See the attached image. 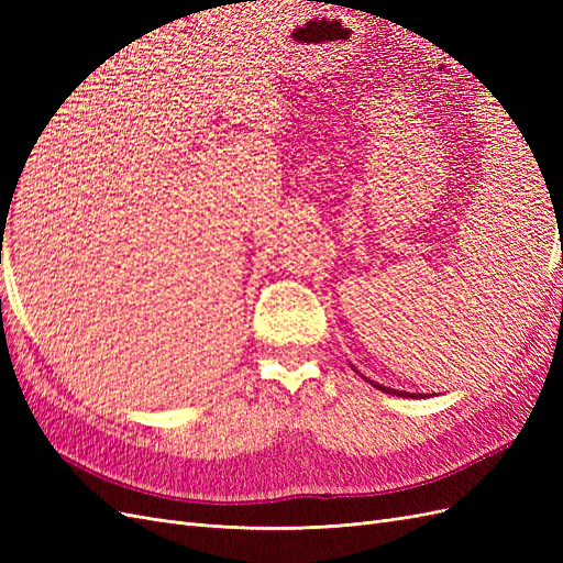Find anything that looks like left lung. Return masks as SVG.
I'll return each instance as SVG.
<instances>
[{
    "label": "left lung",
    "mask_w": 563,
    "mask_h": 563,
    "mask_svg": "<svg viewBox=\"0 0 563 563\" xmlns=\"http://www.w3.org/2000/svg\"><path fill=\"white\" fill-rule=\"evenodd\" d=\"M371 383V380H368ZM373 387H378V389H383V391H387V395H397V397H416V395H408V391H399V389H389V387H383V385H378V383H371Z\"/></svg>",
    "instance_id": "obj_1"
}]
</instances>
